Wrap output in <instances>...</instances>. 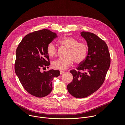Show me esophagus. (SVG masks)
Here are the masks:
<instances>
[{
    "label": "esophagus",
    "instance_id": "obj_1",
    "mask_svg": "<svg viewBox=\"0 0 125 125\" xmlns=\"http://www.w3.org/2000/svg\"><path fill=\"white\" fill-rule=\"evenodd\" d=\"M60 74H63V73H65V72H64V71H62V70H61V71H60Z\"/></svg>",
    "mask_w": 125,
    "mask_h": 125
}]
</instances>
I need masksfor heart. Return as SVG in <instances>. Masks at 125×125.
I'll return each instance as SVG.
<instances>
[{
    "label": "heart",
    "mask_w": 125,
    "mask_h": 125,
    "mask_svg": "<svg viewBox=\"0 0 125 125\" xmlns=\"http://www.w3.org/2000/svg\"><path fill=\"white\" fill-rule=\"evenodd\" d=\"M59 43L68 48L66 58H59L52 62V67L59 70H66L71 66L73 61L77 64L83 62L88 54L87 45L83 42H78L76 39L71 36H65L59 40ZM47 53L50 57L54 56L57 52L56 46L52 42L47 47Z\"/></svg>",
    "instance_id": "b5f03b06"
}]
</instances>
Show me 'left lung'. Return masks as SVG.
<instances>
[{
    "mask_svg": "<svg viewBox=\"0 0 125 125\" xmlns=\"http://www.w3.org/2000/svg\"><path fill=\"white\" fill-rule=\"evenodd\" d=\"M81 36L87 42L88 53L76 70H70L73 80L67 85L69 93L78 98L87 97L100 88L110 64V54L105 42L93 33L83 31Z\"/></svg>",
    "mask_w": 125,
    "mask_h": 125,
    "instance_id": "8db88e82",
    "label": "left lung"
}]
</instances>
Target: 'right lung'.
<instances>
[{
    "label": "right lung",
    "mask_w": 125,
    "mask_h": 125,
    "mask_svg": "<svg viewBox=\"0 0 125 125\" xmlns=\"http://www.w3.org/2000/svg\"><path fill=\"white\" fill-rule=\"evenodd\" d=\"M56 37L55 33L48 29L36 31L26 35L16 50L15 73L24 88L34 96L49 95L52 79L60 74L58 70L41 71L50 64L47 47Z\"/></svg>",
    "instance_id": "obj_1"
}]
</instances>
